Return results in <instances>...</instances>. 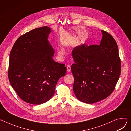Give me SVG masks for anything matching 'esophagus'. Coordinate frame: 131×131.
I'll return each mask as SVG.
<instances>
[{"label": "esophagus", "mask_w": 131, "mask_h": 131, "mask_svg": "<svg viewBox=\"0 0 131 131\" xmlns=\"http://www.w3.org/2000/svg\"><path fill=\"white\" fill-rule=\"evenodd\" d=\"M66 68H67V70L68 72H70V70H71V67L69 65H67V66H66Z\"/></svg>", "instance_id": "34e87169"}]
</instances>
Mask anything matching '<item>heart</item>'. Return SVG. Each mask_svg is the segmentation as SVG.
<instances>
[{"instance_id":"1","label":"heart","mask_w":131,"mask_h":131,"mask_svg":"<svg viewBox=\"0 0 131 131\" xmlns=\"http://www.w3.org/2000/svg\"><path fill=\"white\" fill-rule=\"evenodd\" d=\"M58 51H59V53L60 54H63L64 53V51L63 49L62 48H60V49H59L58 50Z\"/></svg>"}]
</instances>
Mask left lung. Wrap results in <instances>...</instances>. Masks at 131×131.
Instances as JSON below:
<instances>
[{
	"label": "left lung",
	"instance_id": "1",
	"mask_svg": "<svg viewBox=\"0 0 131 131\" xmlns=\"http://www.w3.org/2000/svg\"><path fill=\"white\" fill-rule=\"evenodd\" d=\"M99 45L84 43L74 47L73 91L78 100L93 104L108 97L114 90L121 71L117 44L111 35L101 30Z\"/></svg>",
	"mask_w": 131,
	"mask_h": 131
}]
</instances>
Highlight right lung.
<instances>
[{
	"label": "right lung",
	"instance_id": "right-lung-1",
	"mask_svg": "<svg viewBox=\"0 0 131 131\" xmlns=\"http://www.w3.org/2000/svg\"><path fill=\"white\" fill-rule=\"evenodd\" d=\"M51 29L35 28L18 38L10 54L8 76L11 86L22 100L40 105L54 95L59 79L65 76V64L55 62V51L48 40Z\"/></svg>",
	"mask_w": 131,
	"mask_h": 131
}]
</instances>
